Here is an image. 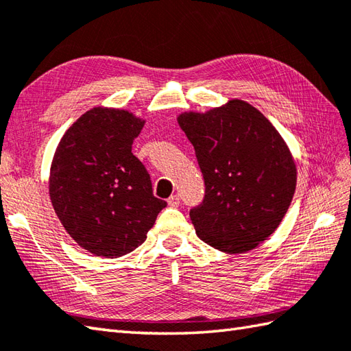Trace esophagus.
<instances>
[{
    "mask_svg": "<svg viewBox=\"0 0 351 351\" xmlns=\"http://www.w3.org/2000/svg\"><path fill=\"white\" fill-rule=\"evenodd\" d=\"M167 205H169V206H171V208L180 206V196H176V195L170 196V197L167 199Z\"/></svg>",
    "mask_w": 351,
    "mask_h": 351,
    "instance_id": "1",
    "label": "esophagus"
}]
</instances>
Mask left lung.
<instances>
[{
  "mask_svg": "<svg viewBox=\"0 0 351 351\" xmlns=\"http://www.w3.org/2000/svg\"><path fill=\"white\" fill-rule=\"evenodd\" d=\"M178 123L196 151L205 197L190 211L200 240L225 253H245L265 241L293 200L297 169L271 122L241 99Z\"/></svg>",
  "mask_w": 351,
  "mask_h": 351,
  "instance_id": "1",
  "label": "left lung"
}]
</instances>
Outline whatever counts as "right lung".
Masks as SVG:
<instances>
[{"mask_svg":"<svg viewBox=\"0 0 351 351\" xmlns=\"http://www.w3.org/2000/svg\"><path fill=\"white\" fill-rule=\"evenodd\" d=\"M145 121L128 110L95 107L58 143L49 171V197L73 241L92 255L119 258L146 240L167 204L132 155Z\"/></svg>","mask_w":351,"mask_h":351,"instance_id":"right-lung-1","label":"right lung"}]
</instances>
